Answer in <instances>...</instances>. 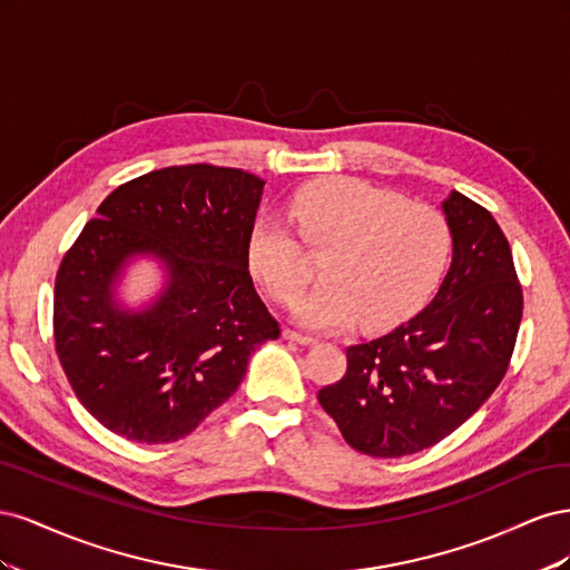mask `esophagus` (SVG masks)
<instances>
[{
    "label": "esophagus",
    "mask_w": 570,
    "mask_h": 570,
    "mask_svg": "<svg viewBox=\"0 0 570 570\" xmlns=\"http://www.w3.org/2000/svg\"><path fill=\"white\" fill-rule=\"evenodd\" d=\"M283 337L285 340H289V342H295V344H302V347H312V344H316V340L314 337H308V335H299V333H295V331H283Z\"/></svg>",
    "instance_id": "esophagus-1"
}]
</instances>
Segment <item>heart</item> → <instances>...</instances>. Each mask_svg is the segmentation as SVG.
I'll use <instances>...</instances> for the list:
<instances>
[{
	"mask_svg": "<svg viewBox=\"0 0 570 570\" xmlns=\"http://www.w3.org/2000/svg\"><path fill=\"white\" fill-rule=\"evenodd\" d=\"M287 218L308 249H331L327 281L297 306L312 331H340L361 318L381 331L433 297L452 258V230L433 206L411 204L358 178H325L299 187ZM247 266L271 297H302L308 268L295 233L278 216H258L247 235Z\"/></svg>",
	"mask_w": 570,
	"mask_h": 570,
	"instance_id": "heart-1",
	"label": "heart"
}]
</instances>
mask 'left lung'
Masks as SVG:
<instances>
[{"instance_id": "1", "label": "left lung", "mask_w": 570, "mask_h": 570, "mask_svg": "<svg viewBox=\"0 0 570 570\" xmlns=\"http://www.w3.org/2000/svg\"><path fill=\"white\" fill-rule=\"evenodd\" d=\"M452 264L423 312L347 350V373L318 392L342 438L381 459L428 450L502 383L523 316L511 247L488 209L452 189L442 202Z\"/></svg>"}]
</instances>
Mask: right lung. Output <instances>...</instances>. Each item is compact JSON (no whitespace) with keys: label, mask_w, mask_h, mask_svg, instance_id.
I'll use <instances>...</instances> for the list:
<instances>
[{"label":"right lung","mask_w":570,"mask_h":570,"mask_svg":"<svg viewBox=\"0 0 570 570\" xmlns=\"http://www.w3.org/2000/svg\"><path fill=\"white\" fill-rule=\"evenodd\" d=\"M264 180L209 164L116 187L68 249L55 340L78 402L130 442H176L230 400L256 347L281 327L256 295L247 235ZM135 261L163 268L140 307L119 299Z\"/></svg>","instance_id":"add662e5"}]
</instances>
